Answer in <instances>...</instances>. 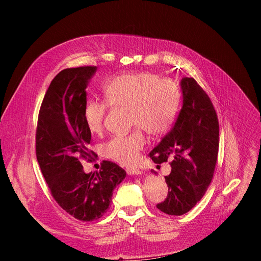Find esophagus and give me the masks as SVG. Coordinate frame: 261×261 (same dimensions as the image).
<instances>
[{
	"label": "esophagus",
	"instance_id": "34e87169",
	"mask_svg": "<svg viewBox=\"0 0 261 261\" xmlns=\"http://www.w3.org/2000/svg\"><path fill=\"white\" fill-rule=\"evenodd\" d=\"M126 172H127L128 175H139L141 173L138 169H127Z\"/></svg>",
	"mask_w": 261,
	"mask_h": 261
}]
</instances>
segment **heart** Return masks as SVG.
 Wrapping results in <instances>:
<instances>
[{
	"mask_svg": "<svg viewBox=\"0 0 261 261\" xmlns=\"http://www.w3.org/2000/svg\"><path fill=\"white\" fill-rule=\"evenodd\" d=\"M105 99L111 107L130 109V121L149 135L158 136L170 127L179 105V90L174 82L159 80L152 73L125 74L112 78L103 86ZM108 105L105 101L90 99L83 111L87 129L98 135L105 127ZM140 129L126 136H116L102 146V152L110 160L122 165H133L138 161L145 146Z\"/></svg>",
	"mask_w": 261,
	"mask_h": 261,
	"instance_id": "heart-1",
	"label": "heart"
}]
</instances>
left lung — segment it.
Instances as JSON below:
<instances>
[{"label": "left lung", "mask_w": 261, "mask_h": 261, "mask_svg": "<svg viewBox=\"0 0 261 261\" xmlns=\"http://www.w3.org/2000/svg\"><path fill=\"white\" fill-rule=\"evenodd\" d=\"M179 87L183 100L176 121L149 153L154 163L171 160V173L164 176L169 194L156 204L170 216L184 215L202 198L219 151V122L210 98L194 78L183 77Z\"/></svg>", "instance_id": "1"}]
</instances>
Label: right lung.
<instances>
[{
	"mask_svg": "<svg viewBox=\"0 0 261 261\" xmlns=\"http://www.w3.org/2000/svg\"><path fill=\"white\" fill-rule=\"evenodd\" d=\"M97 66L63 69L51 82L39 112L36 154L52 196L70 216L93 221L107 212L114 188L126 172L103 161L101 170L85 173L82 158L96 155L89 150L91 133L83 118L87 91Z\"/></svg>",
	"mask_w": 261,
	"mask_h": 261,
	"instance_id": "right-lung-1",
	"label": "right lung"
}]
</instances>
